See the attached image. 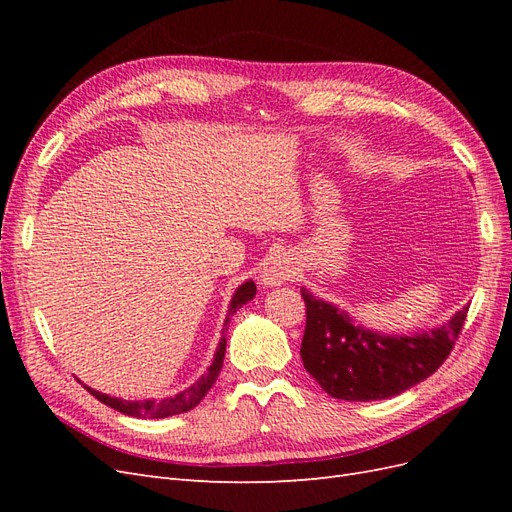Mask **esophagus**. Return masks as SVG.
<instances>
[{
  "label": "esophagus",
  "mask_w": 512,
  "mask_h": 512,
  "mask_svg": "<svg viewBox=\"0 0 512 512\" xmlns=\"http://www.w3.org/2000/svg\"><path fill=\"white\" fill-rule=\"evenodd\" d=\"M299 273V262L292 254H275L271 256L260 271V284L265 288H275L290 282Z\"/></svg>",
  "instance_id": "obj_1"
}]
</instances>
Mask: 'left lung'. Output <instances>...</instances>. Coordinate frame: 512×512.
Wrapping results in <instances>:
<instances>
[{
	"label": "left lung",
	"mask_w": 512,
	"mask_h": 512,
	"mask_svg": "<svg viewBox=\"0 0 512 512\" xmlns=\"http://www.w3.org/2000/svg\"><path fill=\"white\" fill-rule=\"evenodd\" d=\"M307 307L301 359L305 369L335 399L378 401L412 389L451 354L468 307L436 329L386 335L337 305L301 288Z\"/></svg>",
	"instance_id": "1"
}]
</instances>
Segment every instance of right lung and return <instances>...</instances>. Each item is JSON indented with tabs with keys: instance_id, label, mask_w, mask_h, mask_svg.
Segmentation results:
<instances>
[{
	"instance_id": "obj_1",
	"label": "right lung",
	"mask_w": 512,
	"mask_h": 512,
	"mask_svg": "<svg viewBox=\"0 0 512 512\" xmlns=\"http://www.w3.org/2000/svg\"><path fill=\"white\" fill-rule=\"evenodd\" d=\"M256 297V284L252 280L243 282L235 294H232L230 305H228V314L224 320V329H222V339L218 344V350L213 354V361L207 369V374L200 376L194 384H190L188 389H183L181 393L173 395V397H164V399H121V397H111L106 393L94 391L91 386H85V389L94 395L96 399H100L102 404H106L108 408H113L121 414H128L134 418H166V416H175L181 412H188L192 408H196L203 397L207 395V391L215 384L220 376V369L224 363V352H226V331H228V322L232 318V314L237 312L239 307H243L247 301H252Z\"/></svg>"
}]
</instances>
